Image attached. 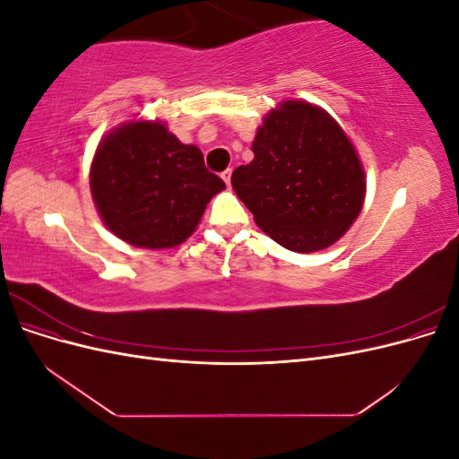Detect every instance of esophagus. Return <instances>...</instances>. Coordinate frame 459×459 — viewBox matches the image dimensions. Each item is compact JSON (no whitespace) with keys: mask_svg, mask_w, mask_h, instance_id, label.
<instances>
[{"mask_svg":"<svg viewBox=\"0 0 459 459\" xmlns=\"http://www.w3.org/2000/svg\"><path fill=\"white\" fill-rule=\"evenodd\" d=\"M221 179H224L226 186H230V184H231V170H230V169L221 172Z\"/></svg>","mask_w":459,"mask_h":459,"instance_id":"esophagus-1","label":"esophagus"}]
</instances>
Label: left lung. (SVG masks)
I'll list each match as a JSON object with an SVG mask.
<instances>
[{
	"instance_id": "1",
	"label": "left lung",
	"mask_w": 459,
	"mask_h": 459,
	"mask_svg": "<svg viewBox=\"0 0 459 459\" xmlns=\"http://www.w3.org/2000/svg\"><path fill=\"white\" fill-rule=\"evenodd\" d=\"M255 159L231 186L256 226L281 247L314 253L352 226L366 197V174L349 135L317 105L290 100L264 117Z\"/></svg>"
}]
</instances>
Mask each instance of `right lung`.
<instances>
[{
	"mask_svg": "<svg viewBox=\"0 0 459 459\" xmlns=\"http://www.w3.org/2000/svg\"><path fill=\"white\" fill-rule=\"evenodd\" d=\"M90 189L105 226L143 248H172L195 231L211 199L226 189L203 152L160 120H135L108 132L95 151Z\"/></svg>",
	"mask_w": 459,
	"mask_h": 459,
	"instance_id": "right-lung-1",
	"label": "right lung"
}]
</instances>
